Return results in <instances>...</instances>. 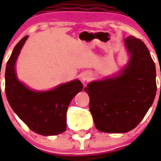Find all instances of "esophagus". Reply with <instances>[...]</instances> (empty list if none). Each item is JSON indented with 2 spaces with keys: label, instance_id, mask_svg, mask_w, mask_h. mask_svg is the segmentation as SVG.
Returning a JSON list of instances; mask_svg holds the SVG:
<instances>
[{
  "label": "esophagus",
  "instance_id": "1",
  "mask_svg": "<svg viewBox=\"0 0 161 161\" xmlns=\"http://www.w3.org/2000/svg\"><path fill=\"white\" fill-rule=\"evenodd\" d=\"M81 79H82V80H83V81H85V80H89L90 79V76H89V75H87V74H86V75H83V76H81Z\"/></svg>",
  "mask_w": 161,
  "mask_h": 161
}]
</instances>
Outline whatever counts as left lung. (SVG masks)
Returning a JSON list of instances; mask_svg holds the SVG:
<instances>
[{
    "label": "left lung",
    "instance_id": "8db88e82",
    "mask_svg": "<svg viewBox=\"0 0 161 161\" xmlns=\"http://www.w3.org/2000/svg\"><path fill=\"white\" fill-rule=\"evenodd\" d=\"M130 55L119 76L88 84L89 110L98 130L126 133L137 126L154 102L156 66L143 41L124 39Z\"/></svg>",
    "mask_w": 161,
    "mask_h": 161
}]
</instances>
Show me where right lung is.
<instances>
[{
  "instance_id": "right-lung-1",
  "label": "right lung",
  "mask_w": 161,
  "mask_h": 161,
  "mask_svg": "<svg viewBox=\"0 0 161 161\" xmlns=\"http://www.w3.org/2000/svg\"><path fill=\"white\" fill-rule=\"evenodd\" d=\"M28 35L18 42L5 69V94L16 114L34 132L55 136L67 129V110L72 98L83 89L79 80L63 84L54 89L37 92L30 89L17 78L15 64Z\"/></svg>"
}]
</instances>
